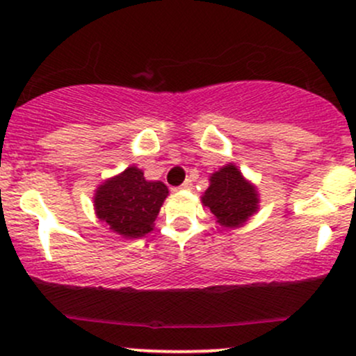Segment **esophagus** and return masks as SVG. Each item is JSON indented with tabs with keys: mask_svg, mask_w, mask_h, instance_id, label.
Wrapping results in <instances>:
<instances>
[{
	"mask_svg": "<svg viewBox=\"0 0 356 356\" xmlns=\"http://www.w3.org/2000/svg\"><path fill=\"white\" fill-rule=\"evenodd\" d=\"M181 189H192V181H191V179H186V181L181 184Z\"/></svg>",
	"mask_w": 356,
	"mask_h": 356,
	"instance_id": "34e87169",
	"label": "esophagus"
}]
</instances>
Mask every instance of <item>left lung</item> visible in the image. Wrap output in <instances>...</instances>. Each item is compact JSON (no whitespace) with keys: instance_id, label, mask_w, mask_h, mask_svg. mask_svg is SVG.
<instances>
[{"instance_id":"obj_1","label":"left lung","mask_w":356,"mask_h":356,"mask_svg":"<svg viewBox=\"0 0 356 356\" xmlns=\"http://www.w3.org/2000/svg\"><path fill=\"white\" fill-rule=\"evenodd\" d=\"M202 204L226 227H238L257 209V194L244 181L236 165H226L212 174L211 186L202 195Z\"/></svg>"}]
</instances>
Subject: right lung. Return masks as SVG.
I'll use <instances>...</instances> for the list:
<instances>
[{
	"label": "right lung",
	"mask_w": 356,
	"mask_h": 356,
	"mask_svg": "<svg viewBox=\"0 0 356 356\" xmlns=\"http://www.w3.org/2000/svg\"><path fill=\"white\" fill-rule=\"evenodd\" d=\"M167 194L164 184L145 181L140 169L129 167L99 187L95 194L97 216L124 238H142L152 231Z\"/></svg>",
	"instance_id": "obj_1"
}]
</instances>
